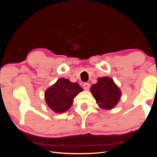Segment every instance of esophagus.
Wrapping results in <instances>:
<instances>
[{"instance_id":"1","label":"esophagus","mask_w":157,"mask_h":157,"mask_svg":"<svg viewBox=\"0 0 157 157\" xmlns=\"http://www.w3.org/2000/svg\"><path fill=\"white\" fill-rule=\"evenodd\" d=\"M83 86L85 90H89L90 88V84L88 83V82H86V83H84L83 84Z\"/></svg>"}]
</instances>
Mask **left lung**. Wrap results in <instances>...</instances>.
Masks as SVG:
<instances>
[{
  "instance_id": "obj_1",
  "label": "left lung",
  "mask_w": 157,
  "mask_h": 157,
  "mask_svg": "<svg viewBox=\"0 0 157 157\" xmlns=\"http://www.w3.org/2000/svg\"><path fill=\"white\" fill-rule=\"evenodd\" d=\"M91 91L98 106L104 109H113L118 102L121 95L120 89L109 77L98 78L97 83L91 86Z\"/></svg>"
}]
</instances>
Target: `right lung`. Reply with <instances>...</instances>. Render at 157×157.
<instances>
[{
    "mask_svg": "<svg viewBox=\"0 0 157 157\" xmlns=\"http://www.w3.org/2000/svg\"><path fill=\"white\" fill-rule=\"evenodd\" d=\"M82 90L77 82L60 78L46 90L45 99L48 106L55 112L63 113L70 109L73 103V98Z\"/></svg>",
    "mask_w": 157,
    "mask_h": 157,
    "instance_id": "obj_1",
    "label": "right lung"
}]
</instances>
